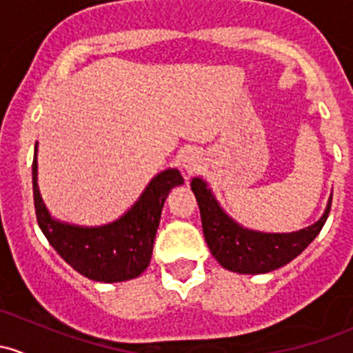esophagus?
Masks as SVG:
<instances>
[{"label": "esophagus", "instance_id": "1", "mask_svg": "<svg viewBox=\"0 0 353 353\" xmlns=\"http://www.w3.org/2000/svg\"><path fill=\"white\" fill-rule=\"evenodd\" d=\"M181 162H183V167L190 174L196 172L199 167V159L194 152H186V154H183V157H181Z\"/></svg>", "mask_w": 353, "mask_h": 353}]
</instances>
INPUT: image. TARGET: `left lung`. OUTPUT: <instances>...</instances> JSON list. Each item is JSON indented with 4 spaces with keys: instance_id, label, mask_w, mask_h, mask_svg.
Masks as SVG:
<instances>
[{
    "instance_id": "obj_1",
    "label": "left lung",
    "mask_w": 353,
    "mask_h": 353,
    "mask_svg": "<svg viewBox=\"0 0 353 353\" xmlns=\"http://www.w3.org/2000/svg\"><path fill=\"white\" fill-rule=\"evenodd\" d=\"M201 215L203 234L210 251L223 268L237 273H266L287 265L321 232L331 210L312 225L292 234H263L245 230L230 220L201 179L191 183Z\"/></svg>"
}]
</instances>
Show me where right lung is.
Here are the masks:
<instances>
[{
  "label": "right lung",
  "instance_id": "1",
  "mask_svg": "<svg viewBox=\"0 0 353 353\" xmlns=\"http://www.w3.org/2000/svg\"><path fill=\"white\" fill-rule=\"evenodd\" d=\"M179 170L159 174L137 205L117 222L95 229L66 225L51 219L37 188V160L32 162L35 216L49 244L80 275L95 282H123L141 275L154 251L160 213L170 188L183 184Z\"/></svg>",
  "mask_w": 353,
  "mask_h": 353
}]
</instances>
